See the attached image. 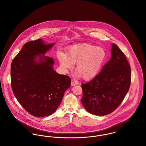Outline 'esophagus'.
<instances>
[{
    "instance_id": "1",
    "label": "esophagus",
    "mask_w": 146,
    "mask_h": 146,
    "mask_svg": "<svg viewBox=\"0 0 146 146\" xmlns=\"http://www.w3.org/2000/svg\"><path fill=\"white\" fill-rule=\"evenodd\" d=\"M78 82L76 81V80H75V79H72V80H71V85H72V86H74V85H76L78 84Z\"/></svg>"
}]
</instances>
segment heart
<instances>
[{"label":"heart","mask_w":146,"mask_h":146,"mask_svg":"<svg viewBox=\"0 0 146 146\" xmlns=\"http://www.w3.org/2000/svg\"><path fill=\"white\" fill-rule=\"evenodd\" d=\"M106 50L89 44L76 45L71 47L66 55L59 53L58 59L63 68H72L76 64V70L85 80H89L100 70L106 58Z\"/></svg>","instance_id":"b5f03b06"}]
</instances>
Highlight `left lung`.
<instances>
[{"label":"left lung","mask_w":146,"mask_h":146,"mask_svg":"<svg viewBox=\"0 0 146 146\" xmlns=\"http://www.w3.org/2000/svg\"><path fill=\"white\" fill-rule=\"evenodd\" d=\"M111 57L92 80L82 84L81 102L86 110L96 115L114 111L129 90L131 72L124 54L112 44Z\"/></svg>","instance_id":"left-lung-1"}]
</instances>
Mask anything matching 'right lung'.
<instances>
[{
	"label": "right lung",
	"instance_id": "1",
	"mask_svg": "<svg viewBox=\"0 0 146 146\" xmlns=\"http://www.w3.org/2000/svg\"><path fill=\"white\" fill-rule=\"evenodd\" d=\"M54 45L45 44L41 39L27 42L11 65L14 95L26 111L36 117L54 113L70 86L69 76L60 74L53 69L52 58L39 55H44Z\"/></svg>",
	"mask_w": 146,
	"mask_h": 146
}]
</instances>
